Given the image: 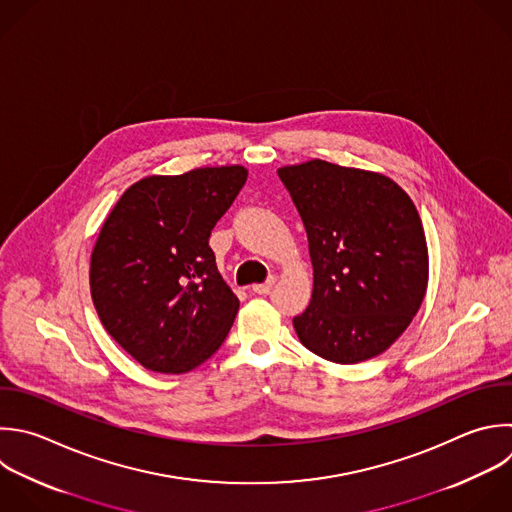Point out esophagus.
Instances as JSON below:
<instances>
[{"label":"esophagus","instance_id":"1","mask_svg":"<svg viewBox=\"0 0 512 512\" xmlns=\"http://www.w3.org/2000/svg\"><path fill=\"white\" fill-rule=\"evenodd\" d=\"M274 282H276V278H274V276H270L266 282H262V284H254V286H252V292H254V294H268V292L272 290Z\"/></svg>","mask_w":512,"mask_h":512}]
</instances>
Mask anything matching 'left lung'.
I'll list each match as a JSON object with an SVG mask.
<instances>
[{"label": "left lung", "mask_w": 512, "mask_h": 512, "mask_svg": "<svg viewBox=\"0 0 512 512\" xmlns=\"http://www.w3.org/2000/svg\"><path fill=\"white\" fill-rule=\"evenodd\" d=\"M278 176L304 222L314 268L312 300L292 320L300 342L336 364L382 354L426 294L416 206L388 176L324 160L284 166Z\"/></svg>", "instance_id": "left-lung-1"}]
</instances>
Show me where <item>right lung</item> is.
Segmentation results:
<instances>
[{
  "label": "right lung",
  "instance_id": "right-lung-1",
  "mask_svg": "<svg viewBox=\"0 0 512 512\" xmlns=\"http://www.w3.org/2000/svg\"><path fill=\"white\" fill-rule=\"evenodd\" d=\"M246 178L244 166L148 176L108 214L92 250V300L110 336L144 368L184 374L228 336L240 300L208 240Z\"/></svg>",
  "mask_w": 512,
  "mask_h": 512
}]
</instances>
